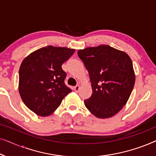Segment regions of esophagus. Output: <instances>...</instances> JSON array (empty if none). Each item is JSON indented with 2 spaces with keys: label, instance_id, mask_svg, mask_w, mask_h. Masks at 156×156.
<instances>
[{
  "label": "esophagus",
  "instance_id": "34e87169",
  "mask_svg": "<svg viewBox=\"0 0 156 156\" xmlns=\"http://www.w3.org/2000/svg\"><path fill=\"white\" fill-rule=\"evenodd\" d=\"M74 91H76V92H78V91H80V85H76V86L74 87Z\"/></svg>",
  "mask_w": 156,
  "mask_h": 156
}]
</instances>
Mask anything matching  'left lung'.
I'll return each mask as SVG.
<instances>
[{"mask_svg":"<svg viewBox=\"0 0 156 156\" xmlns=\"http://www.w3.org/2000/svg\"><path fill=\"white\" fill-rule=\"evenodd\" d=\"M77 54L88 70L92 88L84 105L97 118L114 116L126 105L135 84L131 58L106 44L80 50Z\"/></svg>","mask_w":156,"mask_h":156,"instance_id":"8db88e82","label":"left lung"}]
</instances>
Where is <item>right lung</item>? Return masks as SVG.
<instances>
[{
    "instance_id": "right-lung-1",
    "label": "right lung",
    "mask_w": 156,
    "mask_h": 156,
    "mask_svg": "<svg viewBox=\"0 0 156 156\" xmlns=\"http://www.w3.org/2000/svg\"><path fill=\"white\" fill-rule=\"evenodd\" d=\"M75 50L44 47L25 57L19 69V93L23 101L40 116L52 114L72 89L65 84L62 65Z\"/></svg>"
}]
</instances>
